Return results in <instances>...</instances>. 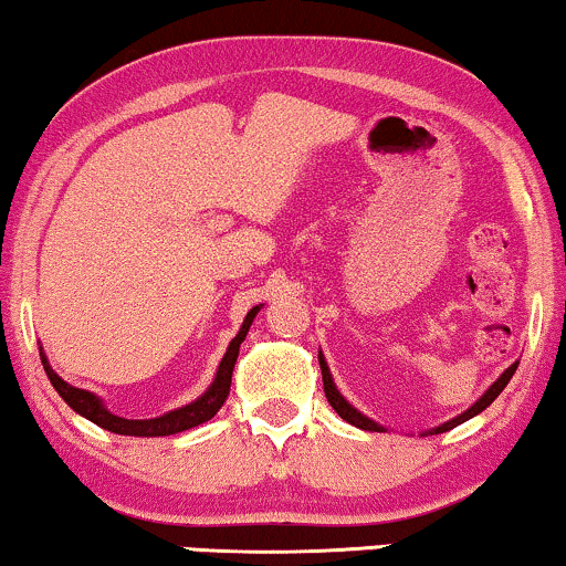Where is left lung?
<instances>
[{
    "label": "left lung",
    "instance_id": "left-lung-1",
    "mask_svg": "<svg viewBox=\"0 0 566 566\" xmlns=\"http://www.w3.org/2000/svg\"><path fill=\"white\" fill-rule=\"evenodd\" d=\"M318 363H321V376H324V391H326V399H328V405L334 407L336 410V415H339V418H345L347 423H353V426H357V428H363V431H384L381 426L378 423H374V420L370 418H366V415H360L355 410L353 405L347 402L345 397L339 395V391H336V386H334V381H332V374H328V368H326V363H324V357H321V353H318ZM514 370H517V363H514V366H510L504 370L502 376L496 378V381H493V386L489 391H485V395L478 399V402L470 407L468 412H462V415H457V418H452L449 420V423H443V426H439V428H433L431 433H443V431H452L454 426H460V423H464V420H470L473 418V415H478V412H483L485 407H489L493 399H496L499 395H502L504 391V386L510 384V378L514 376Z\"/></svg>",
    "mask_w": 566,
    "mask_h": 566
}]
</instances>
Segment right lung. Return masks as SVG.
I'll return each instance as SVG.
<instances>
[{"label": "right lung", "instance_id": "add662e5", "mask_svg": "<svg viewBox=\"0 0 566 566\" xmlns=\"http://www.w3.org/2000/svg\"><path fill=\"white\" fill-rule=\"evenodd\" d=\"M261 307L255 305L253 311L245 316V324H242L240 334L234 336L230 342V347H227V355L221 357L219 363V370H217V378H213V384L209 386V391H206L203 397L196 399V402L180 407V410H171L167 415H161V418H154V420H125V418H117V415H112L106 407L102 405V399L93 397L91 391L85 389H75V386H70L67 381H62L60 376L54 374L52 368H49L46 363V355L41 353V363H44V370L49 376V381L56 389V395H60L64 402L73 407L75 412H81L83 418H88L91 423L106 428V431L112 433H123V436H171V433H182L188 431V428H196L200 423H206V420H211L213 415L221 410V405L227 402V397H230V386H232V370H234V363H238V353H240V345L242 339H245L250 324H253L255 313H259Z\"/></svg>", "mask_w": 566, "mask_h": 566}]
</instances>
